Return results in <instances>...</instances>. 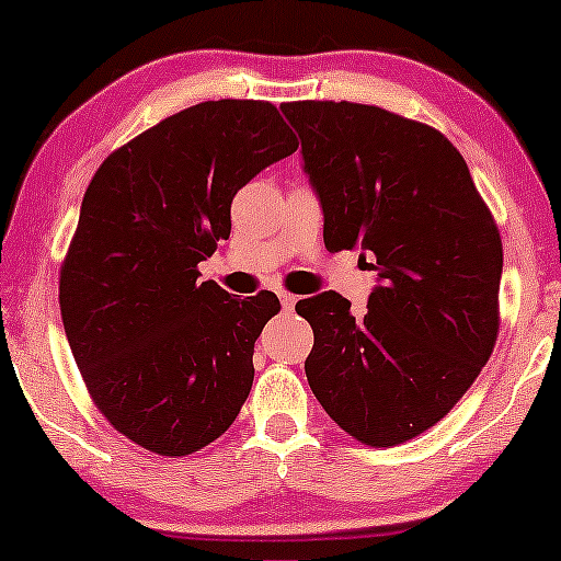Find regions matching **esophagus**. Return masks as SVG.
Returning a JSON list of instances; mask_svg holds the SVG:
<instances>
[{"label": "esophagus", "instance_id": "1", "mask_svg": "<svg viewBox=\"0 0 561 561\" xmlns=\"http://www.w3.org/2000/svg\"><path fill=\"white\" fill-rule=\"evenodd\" d=\"M296 301H298V296H294V294H288V290H283L280 294V304H283V311H294L296 309Z\"/></svg>", "mask_w": 561, "mask_h": 561}]
</instances>
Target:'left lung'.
<instances>
[{"instance_id": "left-lung-1", "label": "left lung", "mask_w": 561, "mask_h": 561, "mask_svg": "<svg viewBox=\"0 0 561 561\" xmlns=\"http://www.w3.org/2000/svg\"><path fill=\"white\" fill-rule=\"evenodd\" d=\"M329 252L375 255L380 286L352 317L334 290L296 304L313 329L306 378L332 421L396 447L447 416L493 355L503 242L439 129L373 104L288 102Z\"/></svg>"}]
</instances>
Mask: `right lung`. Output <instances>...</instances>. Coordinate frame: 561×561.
<instances>
[{"label":"right lung","instance_id":"1","mask_svg":"<svg viewBox=\"0 0 561 561\" xmlns=\"http://www.w3.org/2000/svg\"><path fill=\"white\" fill-rule=\"evenodd\" d=\"M296 150L271 102L219 99L145 129L91 179L60 263V317L91 401L142 449L194 455L248 401L280 301L229 296L198 280V263L229 237L237 191Z\"/></svg>","mask_w":561,"mask_h":561}]
</instances>
